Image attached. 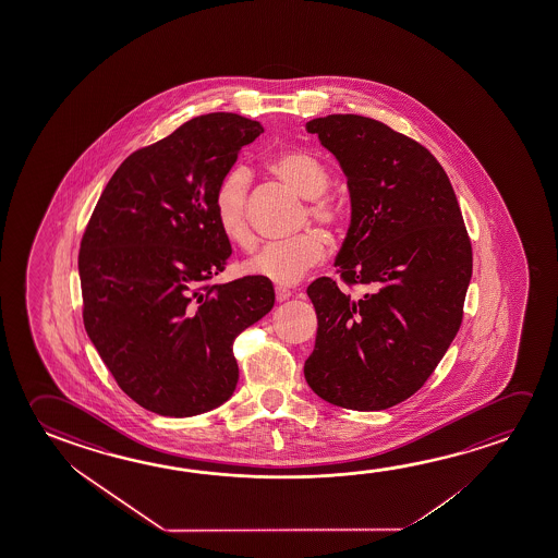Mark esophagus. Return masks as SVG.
Returning <instances> with one entry per match:
<instances>
[{
  "label": "esophagus",
  "instance_id": "34e87169",
  "mask_svg": "<svg viewBox=\"0 0 558 558\" xmlns=\"http://www.w3.org/2000/svg\"><path fill=\"white\" fill-rule=\"evenodd\" d=\"M276 301H280V303H282V301H286V300H290V298H292V292H290V290H288V288H282V286H276Z\"/></svg>",
  "mask_w": 558,
  "mask_h": 558
}]
</instances>
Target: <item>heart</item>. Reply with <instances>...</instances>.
Instances as JSON below:
<instances>
[{
  "mask_svg": "<svg viewBox=\"0 0 558 558\" xmlns=\"http://www.w3.org/2000/svg\"><path fill=\"white\" fill-rule=\"evenodd\" d=\"M270 172L278 180L295 189L301 197L313 201L310 213L318 223L335 226L340 220L336 206L323 201L330 175L325 166L305 153H286L276 156L268 163ZM248 172L243 166H235L223 173L215 193L216 222L223 235L233 243L247 245L251 241V226L247 218ZM325 258V243L315 232L301 233L286 241H270L258 248L253 257L245 260V272L265 278L280 286H290Z\"/></svg>",
  "mask_w": 558,
  "mask_h": 558,
  "instance_id": "heart-1",
  "label": "heart"
}]
</instances>
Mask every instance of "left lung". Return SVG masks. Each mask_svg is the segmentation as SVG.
<instances>
[{"instance_id":"8db88e82","label":"left lung","mask_w":558,"mask_h":558,"mask_svg":"<svg viewBox=\"0 0 558 558\" xmlns=\"http://www.w3.org/2000/svg\"><path fill=\"white\" fill-rule=\"evenodd\" d=\"M348 180L350 228L332 278L307 288L317 311L305 380L326 402L377 412L415 395L462 325L472 243L450 180L425 146L371 118L305 123Z\"/></svg>"}]
</instances>
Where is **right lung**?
I'll list each match as a JSON object with an SVG mask.
<instances>
[{"mask_svg":"<svg viewBox=\"0 0 558 558\" xmlns=\"http://www.w3.org/2000/svg\"><path fill=\"white\" fill-rule=\"evenodd\" d=\"M263 133L206 113L141 148L98 198L78 253L83 320L121 390L148 412L191 417L232 398L233 340L275 307L270 280L205 286L232 255L215 193Z\"/></svg>","mask_w":558,"mask_h":558,"instance_id":"1","label":"right lung"}]
</instances>
